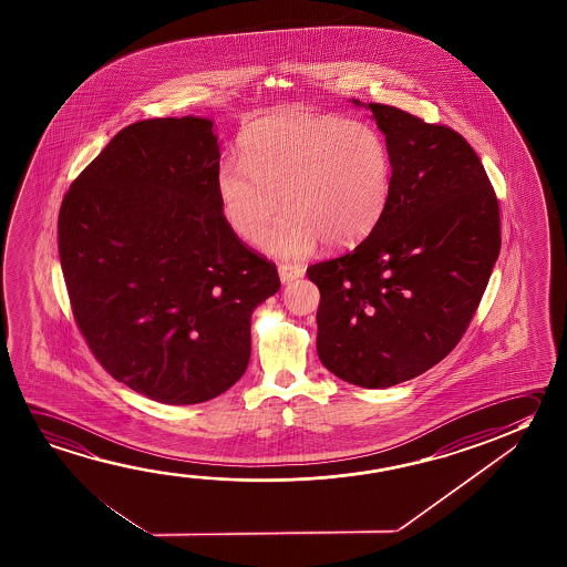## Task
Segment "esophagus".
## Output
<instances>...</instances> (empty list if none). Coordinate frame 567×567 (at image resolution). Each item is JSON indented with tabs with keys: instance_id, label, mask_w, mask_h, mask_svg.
Returning <instances> with one entry per match:
<instances>
[{
	"instance_id": "34e87169",
	"label": "esophagus",
	"mask_w": 567,
	"mask_h": 567,
	"mask_svg": "<svg viewBox=\"0 0 567 567\" xmlns=\"http://www.w3.org/2000/svg\"><path fill=\"white\" fill-rule=\"evenodd\" d=\"M279 275L280 280H282V285H288V282H292V280L305 277V269H302L300 265H288V262H282L279 267Z\"/></svg>"
}]
</instances>
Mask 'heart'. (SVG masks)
Segmentation results:
<instances>
[{
    "label": "heart",
    "mask_w": 567,
    "mask_h": 567,
    "mask_svg": "<svg viewBox=\"0 0 567 567\" xmlns=\"http://www.w3.org/2000/svg\"><path fill=\"white\" fill-rule=\"evenodd\" d=\"M393 162L388 140L362 121L288 109L251 122L241 159L215 167V194L233 231L257 235L265 252L298 259L322 239L343 249L362 241L390 202Z\"/></svg>",
    "instance_id": "b5f03b06"
}]
</instances>
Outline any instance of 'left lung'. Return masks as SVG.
I'll return each instance as SVG.
<instances>
[{"instance_id":"1","label":"left lung","mask_w":567,"mask_h":567,"mask_svg":"<svg viewBox=\"0 0 567 567\" xmlns=\"http://www.w3.org/2000/svg\"><path fill=\"white\" fill-rule=\"evenodd\" d=\"M368 109L390 146V202L353 251L307 275L320 290V362L383 390L427 372L463 338L501 252V209L458 132L388 104Z\"/></svg>"}]
</instances>
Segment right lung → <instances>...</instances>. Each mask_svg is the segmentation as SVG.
<instances>
[{"label":"right lung","instance_id":"add662e5","mask_svg":"<svg viewBox=\"0 0 567 567\" xmlns=\"http://www.w3.org/2000/svg\"><path fill=\"white\" fill-rule=\"evenodd\" d=\"M214 122L122 128L69 187L59 257L76 326L112 378L167 405L214 400L251 358V315L280 288L215 194Z\"/></svg>","mask_w":567,"mask_h":567}]
</instances>
